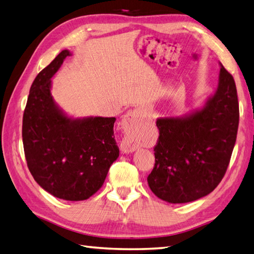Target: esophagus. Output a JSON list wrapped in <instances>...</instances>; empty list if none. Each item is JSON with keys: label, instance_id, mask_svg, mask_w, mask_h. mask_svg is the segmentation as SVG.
Masks as SVG:
<instances>
[{"label": "esophagus", "instance_id": "34e87169", "mask_svg": "<svg viewBox=\"0 0 254 254\" xmlns=\"http://www.w3.org/2000/svg\"><path fill=\"white\" fill-rule=\"evenodd\" d=\"M144 115H146V110H143L142 107L134 108V110L127 113V115L124 118V124H125L126 129L132 130V129L136 128L138 126V124L140 123V121L144 117ZM137 148V142L134 141V139L130 136H126L123 139V141L121 143L122 151L125 153L136 151Z\"/></svg>", "mask_w": 254, "mask_h": 254}]
</instances>
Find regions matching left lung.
I'll return each instance as SVG.
<instances>
[{
  "mask_svg": "<svg viewBox=\"0 0 254 254\" xmlns=\"http://www.w3.org/2000/svg\"><path fill=\"white\" fill-rule=\"evenodd\" d=\"M220 64L218 85L198 110L157 120L156 163L148 175L153 194L171 204L190 203L217 188L234 150L239 103L232 75Z\"/></svg>",
  "mask_w": 254,
  "mask_h": 254,
  "instance_id": "8db88e82",
  "label": "left lung"
}]
</instances>
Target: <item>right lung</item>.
<instances>
[{
	"label": "right lung",
	"mask_w": 254,
	"mask_h": 254,
	"mask_svg": "<svg viewBox=\"0 0 254 254\" xmlns=\"http://www.w3.org/2000/svg\"><path fill=\"white\" fill-rule=\"evenodd\" d=\"M62 50L36 76L23 116L27 167L41 188L65 200H84L102 188L120 156L114 136L115 117L73 118L56 104L51 79L64 60Z\"/></svg>",
	"instance_id": "obj_1"
}]
</instances>
